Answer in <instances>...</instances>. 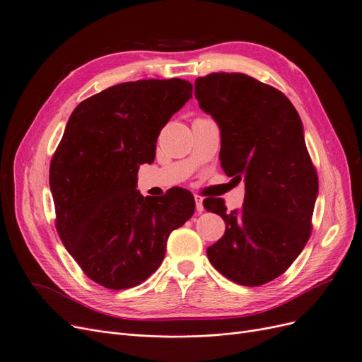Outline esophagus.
<instances>
[{
  "instance_id": "esophagus-1",
  "label": "esophagus",
  "mask_w": 362,
  "mask_h": 362,
  "mask_svg": "<svg viewBox=\"0 0 362 362\" xmlns=\"http://www.w3.org/2000/svg\"><path fill=\"white\" fill-rule=\"evenodd\" d=\"M194 199H195V207H197V211H203V210H204V206H203V197L195 195V197H194Z\"/></svg>"
}]
</instances>
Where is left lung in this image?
Returning a JSON list of instances; mask_svg holds the SVG:
<instances>
[{
	"label": "left lung",
	"mask_w": 362,
	"mask_h": 362,
	"mask_svg": "<svg viewBox=\"0 0 362 362\" xmlns=\"http://www.w3.org/2000/svg\"><path fill=\"white\" fill-rule=\"evenodd\" d=\"M195 98L221 128L226 176L246 186L243 207L230 213L223 199H204L206 210L226 225L207 247L209 261L238 285L272 282L312 234L319 183L301 119L284 92L243 73L198 77Z\"/></svg>",
	"instance_id": "1"
}]
</instances>
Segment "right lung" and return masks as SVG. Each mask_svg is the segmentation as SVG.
I'll use <instances>...</instances> for the list:
<instances>
[{"label":"right lung","instance_id":"right-lung-1","mask_svg":"<svg viewBox=\"0 0 362 362\" xmlns=\"http://www.w3.org/2000/svg\"><path fill=\"white\" fill-rule=\"evenodd\" d=\"M191 97L183 78L119 83L83 100L66 122L49 170L57 231L107 289L144 282L163 262L170 233L194 215L189 191L144 198L136 189L160 129Z\"/></svg>","mask_w":362,"mask_h":362}]
</instances>
